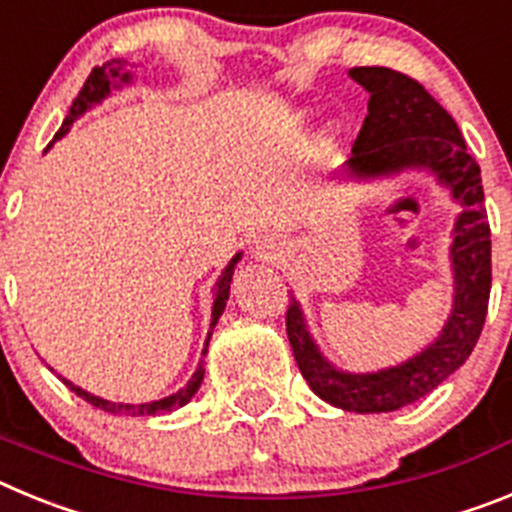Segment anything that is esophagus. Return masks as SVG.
Masks as SVG:
<instances>
[{"instance_id":"esophagus-1","label":"esophagus","mask_w":512,"mask_h":512,"mask_svg":"<svg viewBox=\"0 0 512 512\" xmlns=\"http://www.w3.org/2000/svg\"><path fill=\"white\" fill-rule=\"evenodd\" d=\"M279 243L274 241V238H264V241H259V246H256V256L264 261H274L279 256Z\"/></svg>"}]
</instances>
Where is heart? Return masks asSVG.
Segmentation results:
<instances>
[{"mask_svg":"<svg viewBox=\"0 0 512 512\" xmlns=\"http://www.w3.org/2000/svg\"><path fill=\"white\" fill-rule=\"evenodd\" d=\"M302 120H305L307 117V112H302ZM320 140H323V146H336V140H338V128L336 125H325V130H323V135H320Z\"/></svg>","mask_w":512,"mask_h":512,"instance_id":"heart-1","label":"heart"}]
</instances>
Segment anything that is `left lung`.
Segmentation results:
<instances>
[{"label": "left lung", "instance_id": "left-lung-1", "mask_svg": "<svg viewBox=\"0 0 512 512\" xmlns=\"http://www.w3.org/2000/svg\"><path fill=\"white\" fill-rule=\"evenodd\" d=\"M348 76L369 92V115L336 179L372 184L405 171H425L449 192L459 205L449 246L454 300L441 333L423 351L377 372H343L330 364L295 295L287 310V336L302 377L320 400L348 413H392L436 390L477 346L492 284L490 223L479 164L469 156L454 117L400 71L361 66Z\"/></svg>", "mask_w": 512, "mask_h": 512}]
</instances>
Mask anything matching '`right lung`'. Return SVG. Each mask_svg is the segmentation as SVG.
Here are the masks:
<instances>
[{"label":"right lung","mask_w":512,"mask_h":512,"mask_svg":"<svg viewBox=\"0 0 512 512\" xmlns=\"http://www.w3.org/2000/svg\"><path fill=\"white\" fill-rule=\"evenodd\" d=\"M133 66H135V63H133ZM125 84H133V71H130V63L125 61V58H112V61H107L104 66H97V69L89 74L87 84L81 87L79 97H76L74 104H71L69 115H66V120H63L61 130L56 133L53 143H56V140H61L63 135L69 133L71 125H74V122L79 120L84 112L92 110L94 104H99L102 99L110 97L112 89H122ZM53 143H51V146H53ZM51 146H48V148H51ZM48 148H45V151H48ZM241 256H243V251L235 253L233 259L228 261V266L223 269V274L217 277L215 289H212V320H210V333H207L205 348H202V356H207V346H210L212 328H215L217 320H220V315H223V310H225V302H228V297H230V284H233V271H235V266H238V261H241ZM51 372H53V369H51ZM58 377H61V374H58ZM202 379H205V361L200 359V364H197V369H194L192 379L184 384L182 390H176L174 395H169V397H161V400L138 402V405H130V402L104 400V397H97V395H92V392L81 390L79 384H74L71 379H66V377H61V382L66 384L71 392H76L81 400H87L89 405L104 410V413L130 415V418H151V415L171 413V410L184 408V405H187V402L194 397V392L200 390Z\"/></svg>","instance_id":"obj_1"}]
</instances>
